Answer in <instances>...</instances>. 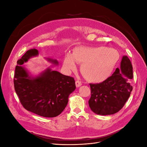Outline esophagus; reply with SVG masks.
Returning <instances> with one entry per match:
<instances>
[{"instance_id":"34e87169","label":"esophagus","mask_w":147,"mask_h":147,"mask_svg":"<svg viewBox=\"0 0 147 147\" xmlns=\"http://www.w3.org/2000/svg\"><path fill=\"white\" fill-rule=\"evenodd\" d=\"M75 85H76L77 88H78L80 86H81L82 85V83H81V82H80L78 80H77L75 82Z\"/></svg>"}]
</instances>
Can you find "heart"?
<instances>
[{
  "label": "heart",
  "mask_w": 147,
  "mask_h": 147,
  "mask_svg": "<svg viewBox=\"0 0 147 147\" xmlns=\"http://www.w3.org/2000/svg\"><path fill=\"white\" fill-rule=\"evenodd\" d=\"M119 59L116 50L107 47H78L72 55H66L63 60V67L70 72L77 69L75 62L82 64L80 72L88 81L100 83L112 74Z\"/></svg>",
  "instance_id": "1"
}]
</instances>
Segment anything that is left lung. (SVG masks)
Returning a JSON list of instances; mask_svg holds the SVG:
<instances>
[{"label":"left lung","instance_id":"left-lung-1","mask_svg":"<svg viewBox=\"0 0 147 147\" xmlns=\"http://www.w3.org/2000/svg\"><path fill=\"white\" fill-rule=\"evenodd\" d=\"M132 65L127 56H123L120 68L100 83H90L91 96L89 106L97 115H110L121 110L129 97L132 86Z\"/></svg>","mask_w":147,"mask_h":147}]
</instances>
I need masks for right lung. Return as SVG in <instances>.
<instances>
[{
    "mask_svg": "<svg viewBox=\"0 0 147 147\" xmlns=\"http://www.w3.org/2000/svg\"><path fill=\"white\" fill-rule=\"evenodd\" d=\"M38 55L37 49H30L17 61L15 90L25 109L41 117H55L63 112L67 105L69 95L76 88L75 80L50 67L33 76L23 64ZM46 59L54 65L59 64L56 59Z\"/></svg>",
    "mask_w": 147,
    "mask_h": 147,
    "instance_id": "right-lung-1",
    "label": "right lung"
}]
</instances>
